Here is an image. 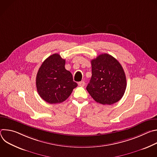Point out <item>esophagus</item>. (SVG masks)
<instances>
[{
	"mask_svg": "<svg viewBox=\"0 0 157 157\" xmlns=\"http://www.w3.org/2000/svg\"><path fill=\"white\" fill-rule=\"evenodd\" d=\"M78 85L79 86H84V85H85V82H84V81H81V82H78Z\"/></svg>",
	"mask_w": 157,
	"mask_h": 157,
	"instance_id": "obj_1",
	"label": "esophagus"
}]
</instances>
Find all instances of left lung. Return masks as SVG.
I'll use <instances>...</instances> for the list:
<instances>
[{
  "label": "left lung",
  "mask_w": 157,
  "mask_h": 157,
  "mask_svg": "<svg viewBox=\"0 0 157 157\" xmlns=\"http://www.w3.org/2000/svg\"><path fill=\"white\" fill-rule=\"evenodd\" d=\"M92 76L87 91L98 103L111 105L124 96L127 86L126 76L120 63L104 53L91 60Z\"/></svg>",
  "instance_id": "left-lung-1"
}]
</instances>
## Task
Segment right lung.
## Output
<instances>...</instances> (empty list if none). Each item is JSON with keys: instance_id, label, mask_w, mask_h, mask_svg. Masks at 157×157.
Returning a JSON list of instances; mask_svg holds the SVG:
<instances>
[{"instance_id": "right-lung-1", "label": "right lung", "mask_w": 157, "mask_h": 157, "mask_svg": "<svg viewBox=\"0 0 157 157\" xmlns=\"http://www.w3.org/2000/svg\"><path fill=\"white\" fill-rule=\"evenodd\" d=\"M65 59L55 53L44 60L38 71L36 89L40 96L50 104L61 103L71 95L78 84L65 69Z\"/></svg>"}]
</instances>
